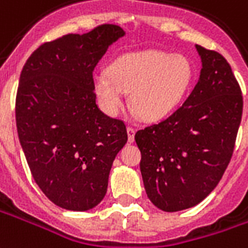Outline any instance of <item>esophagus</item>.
Returning a JSON list of instances; mask_svg holds the SVG:
<instances>
[{
    "label": "esophagus",
    "instance_id": "34e87169",
    "mask_svg": "<svg viewBox=\"0 0 248 248\" xmlns=\"http://www.w3.org/2000/svg\"><path fill=\"white\" fill-rule=\"evenodd\" d=\"M127 134H129V142L130 143H133V142H134V134H136V127L127 126Z\"/></svg>",
    "mask_w": 248,
    "mask_h": 248
}]
</instances>
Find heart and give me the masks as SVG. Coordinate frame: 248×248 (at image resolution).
Segmentation results:
<instances>
[{
    "instance_id": "b5f03b06",
    "label": "heart",
    "mask_w": 248,
    "mask_h": 248,
    "mask_svg": "<svg viewBox=\"0 0 248 248\" xmlns=\"http://www.w3.org/2000/svg\"><path fill=\"white\" fill-rule=\"evenodd\" d=\"M195 68L184 55L162 51L124 53L94 75L93 84L102 108L117 115L130 93V106L146 122L165 118L184 99L192 86Z\"/></svg>"
}]
</instances>
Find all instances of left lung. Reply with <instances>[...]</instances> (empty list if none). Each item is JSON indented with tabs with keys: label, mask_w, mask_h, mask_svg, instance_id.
I'll use <instances>...</instances> for the list:
<instances>
[{
	"label": "left lung",
	"mask_w": 248,
	"mask_h": 248,
	"mask_svg": "<svg viewBox=\"0 0 248 248\" xmlns=\"http://www.w3.org/2000/svg\"><path fill=\"white\" fill-rule=\"evenodd\" d=\"M196 49L200 78L183 106L136 133L146 195L165 212L195 207L215 189L242 121L243 96L231 65L217 52Z\"/></svg>",
	"instance_id": "1"
}]
</instances>
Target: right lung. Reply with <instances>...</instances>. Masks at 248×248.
Instances as JSON below:
<instances>
[{"instance_id":"right-lung-1","label":"right lung","mask_w":248,"mask_h":248,"mask_svg":"<svg viewBox=\"0 0 248 248\" xmlns=\"http://www.w3.org/2000/svg\"><path fill=\"white\" fill-rule=\"evenodd\" d=\"M124 36L105 24L44 43L29 56L16 96V124L36 184L53 204L88 211L107 192L112 161L127 142L122 121L96 105L93 71Z\"/></svg>"}]
</instances>
